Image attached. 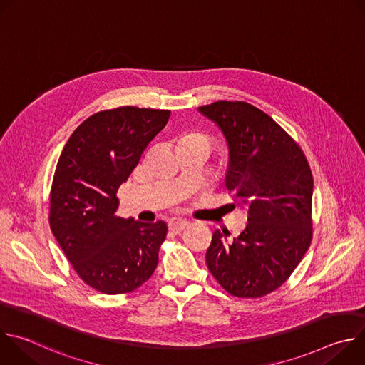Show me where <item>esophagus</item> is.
Instances as JSON below:
<instances>
[{"mask_svg":"<svg viewBox=\"0 0 365 365\" xmlns=\"http://www.w3.org/2000/svg\"><path fill=\"white\" fill-rule=\"evenodd\" d=\"M187 225H189V222L185 221V220H172V221H169V230L173 234H180Z\"/></svg>","mask_w":365,"mask_h":365,"instance_id":"34e87169","label":"esophagus"}]
</instances>
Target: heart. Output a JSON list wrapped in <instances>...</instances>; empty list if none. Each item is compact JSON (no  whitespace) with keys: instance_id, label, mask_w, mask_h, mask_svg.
<instances>
[{"instance_id":"obj_1","label":"heart","mask_w":365,"mask_h":365,"mask_svg":"<svg viewBox=\"0 0 365 365\" xmlns=\"http://www.w3.org/2000/svg\"><path fill=\"white\" fill-rule=\"evenodd\" d=\"M182 145H200L205 147L211 151L212 148V141L210 137H206L205 134L200 133H187L180 137V147Z\"/></svg>"}]
</instances>
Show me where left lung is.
Returning <instances> with one entry per match:
<instances>
[{"instance_id": "8db88e82", "label": "left lung", "mask_w": 365, "mask_h": 365, "mask_svg": "<svg viewBox=\"0 0 365 365\" xmlns=\"http://www.w3.org/2000/svg\"><path fill=\"white\" fill-rule=\"evenodd\" d=\"M199 111L222 130L230 147L225 186L248 210L232 242L215 230L207 269L232 296H266L290 277L312 241L309 163L299 144L248 102L217 101Z\"/></svg>"}]
</instances>
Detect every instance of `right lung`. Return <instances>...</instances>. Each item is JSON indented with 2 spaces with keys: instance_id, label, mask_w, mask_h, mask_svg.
<instances>
[{
  "instance_id": "obj_1",
  "label": "right lung",
  "mask_w": 365,
  "mask_h": 365,
  "mask_svg": "<svg viewBox=\"0 0 365 365\" xmlns=\"http://www.w3.org/2000/svg\"><path fill=\"white\" fill-rule=\"evenodd\" d=\"M169 117V110L138 107L99 111L72 133L59 158L50 228L76 274L101 293H130L158 267L168 225L118 217L117 192Z\"/></svg>"
}]
</instances>
